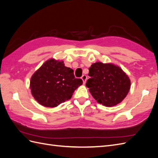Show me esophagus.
I'll use <instances>...</instances> for the list:
<instances>
[{
    "label": "esophagus",
    "mask_w": 158,
    "mask_h": 158,
    "mask_svg": "<svg viewBox=\"0 0 158 158\" xmlns=\"http://www.w3.org/2000/svg\"><path fill=\"white\" fill-rule=\"evenodd\" d=\"M81 78H82V81H83V84H85V82H86V79H87V76L86 75H82V77H81Z\"/></svg>",
    "instance_id": "1"
}]
</instances>
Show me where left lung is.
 <instances>
[{"instance_id": "obj_1", "label": "left lung", "mask_w": 158, "mask_h": 158, "mask_svg": "<svg viewBox=\"0 0 158 158\" xmlns=\"http://www.w3.org/2000/svg\"><path fill=\"white\" fill-rule=\"evenodd\" d=\"M86 86L97 102L113 107L125 99L131 88L128 75L118 66L97 62L89 69Z\"/></svg>"}]
</instances>
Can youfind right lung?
I'll return each instance as SVG.
<instances>
[{
  "label": "right lung",
  "instance_id": "obj_1",
  "mask_svg": "<svg viewBox=\"0 0 158 158\" xmlns=\"http://www.w3.org/2000/svg\"><path fill=\"white\" fill-rule=\"evenodd\" d=\"M82 83V79L75 78L73 69L64 66V61L50 59L32 75L30 87L40 105L55 107L70 99Z\"/></svg>",
  "mask_w": 158,
  "mask_h": 158
}]
</instances>
